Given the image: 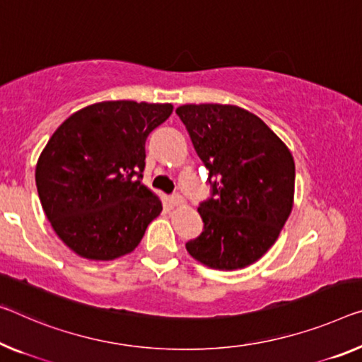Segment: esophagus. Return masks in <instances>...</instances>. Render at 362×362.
Segmentation results:
<instances>
[{"mask_svg":"<svg viewBox=\"0 0 362 362\" xmlns=\"http://www.w3.org/2000/svg\"><path fill=\"white\" fill-rule=\"evenodd\" d=\"M170 204L175 205V207H177V205L185 204V199H182L181 194H173V196L170 197Z\"/></svg>","mask_w":362,"mask_h":362,"instance_id":"34e87169","label":"esophagus"}]
</instances>
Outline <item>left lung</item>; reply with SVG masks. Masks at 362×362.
<instances>
[{"mask_svg": "<svg viewBox=\"0 0 362 362\" xmlns=\"http://www.w3.org/2000/svg\"><path fill=\"white\" fill-rule=\"evenodd\" d=\"M209 170L210 197L199 204L202 233L186 243L204 265H251L276 241L293 209L294 160L262 119L233 105L176 110Z\"/></svg>", "mask_w": 362, "mask_h": 362, "instance_id": "left-lung-1", "label": "left lung"}]
</instances>
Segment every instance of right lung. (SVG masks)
Segmentation results:
<instances>
[{
  "label": "right lung",
  "mask_w": 362,
  "mask_h": 362,
  "mask_svg": "<svg viewBox=\"0 0 362 362\" xmlns=\"http://www.w3.org/2000/svg\"><path fill=\"white\" fill-rule=\"evenodd\" d=\"M170 103L102 102L71 115L38 158L43 212L81 257L111 260L137 247L162 202L142 185L146 141Z\"/></svg>",
  "instance_id": "1"
}]
</instances>
